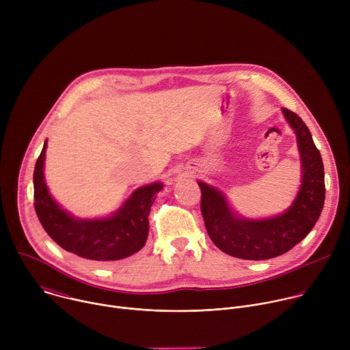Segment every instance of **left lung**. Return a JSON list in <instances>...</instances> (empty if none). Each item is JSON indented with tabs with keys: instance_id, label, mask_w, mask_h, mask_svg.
<instances>
[{
	"instance_id": "8db88e82",
	"label": "left lung",
	"mask_w": 350,
	"mask_h": 350,
	"mask_svg": "<svg viewBox=\"0 0 350 350\" xmlns=\"http://www.w3.org/2000/svg\"><path fill=\"white\" fill-rule=\"evenodd\" d=\"M296 135L301 157V187L291 206L273 217L246 219L234 212L216 187H201V212L213 243L224 254L245 260L277 258L301 242L319 220L325 198L324 165L312 134L296 113L281 109Z\"/></svg>"
}]
</instances>
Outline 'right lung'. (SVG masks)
Segmentation results:
<instances>
[{
    "mask_svg": "<svg viewBox=\"0 0 350 350\" xmlns=\"http://www.w3.org/2000/svg\"><path fill=\"white\" fill-rule=\"evenodd\" d=\"M45 149L46 141L36 162L33 184L34 209L46 234L65 251L96 263L120 260L141 251L149 231L148 216L163 183L134 189L111 216L79 219L62 209L49 193L44 178Z\"/></svg>",
    "mask_w": 350,
    "mask_h": 350,
    "instance_id": "1",
    "label": "right lung"
}]
</instances>
